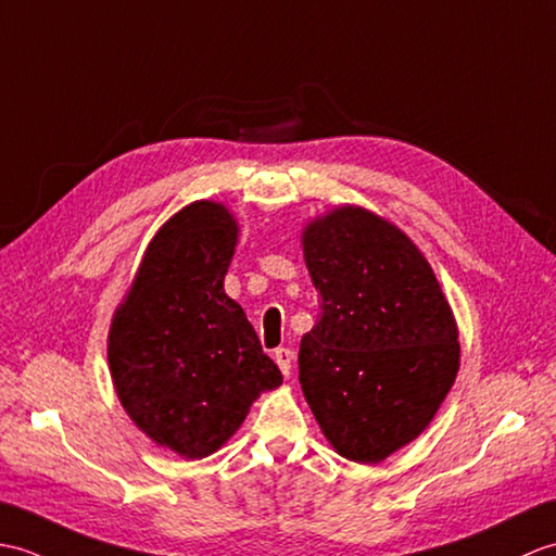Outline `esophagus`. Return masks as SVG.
I'll list each match as a JSON object with an SVG mask.
<instances>
[{
    "instance_id": "obj_1",
    "label": "esophagus",
    "mask_w": 556,
    "mask_h": 556,
    "mask_svg": "<svg viewBox=\"0 0 556 556\" xmlns=\"http://www.w3.org/2000/svg\"><path fill=\"white\" fill-rule=\"evenodd\" d=\"M274 359L278 364V368L282 371V376H290V368H292V352L288 348H278L274 352Z\"/></svg>"
}]
</instances>
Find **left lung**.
<instances>
[{"label": "left lung", "mask_w": 556, "mask_h": 556, "mask_svg": "<svg viewBox=\"0 0 556 556\" xmlns=\"http://www.w3.org/2000/svg\"><path fill=\"white\" fill-rule=\"evenodd\" d=\"M320 318L300 382L344 459L378 464L426 430L459 371V330L426 256L390 220L344 204L302 232Z\"/></svg>", "instance_id": "obj_1"}]
</instances>
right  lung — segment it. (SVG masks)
I'll list each match as a JSON object with an SVG mask.
<instances>
[{"mask_svg": "<svg viewBox=\"0 0 556 556\" xmlns=\"http://www.w3.org/2000/svg\"><path fill=\"white\" fill-rule=\"evenodd\" d=\"M238 220L192 202L159 228L111 318L109 371L142 433L185 459L228 442L282 376L224 290Z\"/></svg>", "mask_w": 556, "mask_h": 556, "instance_id": "obj_1", "label": "right lung"}]
</instances>
